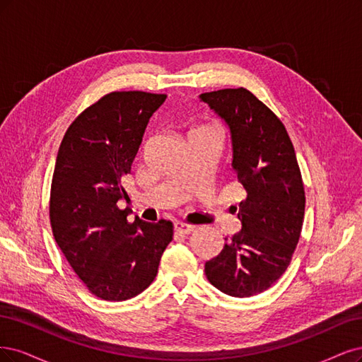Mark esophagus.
I'll return each mask as SVG.
<instances>
[{"mask_svg":"<svg viewBox=\"0 0 362 362\" xmlns=\"http://www.w3.org/2000/svg\"><path fill=\"white\" fill-rule=\"evenodd\" d=\"M174 230H176V233H179V235H191V233L195 230V227L180 223L179 221V223H174Z\"/></svg>","mask_w":362,"mask_h":362,"instance_id":"34e87169","label":"esophagus"}]
</instances>
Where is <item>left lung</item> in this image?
<instances>
[{
  "instance_id": "obj_1",
  "label": "left lung",
  "mask_w": 362,
  "mask_h": 362,
  "mask_svg": "<svg viewBox=\"0 0 362 362\" xmlns=\"http://www.w3.org/2000/svg\"><path fill=\"white\" fill-rule=\"evenodd\" d=\"M200 100L228 126L231 168L247 192L238 209L240 231L206 262L204 272L223 293L250 298L287 269L304 223V183L284 124L251 91L224 88Z\"/></svg>"
}]
</instances>
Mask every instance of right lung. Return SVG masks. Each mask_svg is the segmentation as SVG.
Wrapping results in <instances>:
<instances>
[{"instance_id": "obj_1", "label": "right lung", "mask_w": 362, "mask_h": 362, "mask_svg": "<svg viewBox=\"0 0 362 362\" xmlns=\"http://www.w3.org/2000/svg\"><path fill=\"white\" fill-rule=\"evenodd\" d=\"M165 95L114 91L81 112L58 148L51 186L54 238L93 295L126 300L153 281L173 224H151L119 209L123 182Z\"/></svg>"}]
</instances>
